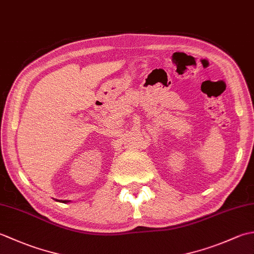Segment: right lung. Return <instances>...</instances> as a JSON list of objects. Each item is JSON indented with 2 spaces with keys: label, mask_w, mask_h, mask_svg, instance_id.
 Returning <instances> with one entry per match:
<instances>
[{
  "label": "right lung",
  "mask_w": 254,
  "mask_h": 254,
  "mask_svg": "<svg viewBox=\"0 0 254 254\" xmlns=\"http://www.w3.org/2000/svg\"><path fill=\"white\" fill-rule=\"evenodd\" d=\"M67 202H69V201H63V203H67Z\"/></svg>",
  "instance_id": "1"
}]
</instances>
